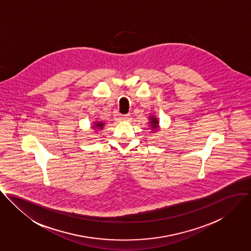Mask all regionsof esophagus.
Listing matches in <instances>:
<instances>
[{"mask_svg":"<svg viewBox=\"0 0 251 251\" xmlns=\"http://www.w3.org/2000/svg\"><path fill=\"white\" fill-rule=\"evenodd\" d=\"M120 120L122 121H130L131 120V114H125V115H122L120 116Z\"/></svg>","mask_w":251,"mask_h":251,"instance_id":"esophagus-1","label":"esophagus"}]
</instances>
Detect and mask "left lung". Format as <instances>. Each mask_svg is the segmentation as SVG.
I'll use <instances>...</instances> for the list:
<instances>
[{
    "mask_svg": "<svg viewBox=\"0 0 251 251\" xmlns=\"http://www.w3.org/2000/svg\"><path fill=\"white\" fill-rule=\"evenodd\" d=\"M149 123H150V127L154 130H157V128L159 127V121L158 119L154 116V115H150L149 116Z\"/></svg>",
    "mask_w": 251,
    "mask_h": 251,
    "instance_id": "8db88e82",
    "label": "left lung"
}]
</instances>
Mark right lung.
Wrapping results in <instances>:
<instances>
[{
	"instance_id": "right-lung-1",
	"label": "right lung",
	"mask_w": 251,
	"mask_h": 251,
	"mask_svg": "<svg viewBox=\"0 0 251 251\" xmlns=\"http://www.w3.org/2000/svg\"><path fill=\"white\" fill-rule=\"evenodd\" d=\"M103 127H104V123L103 122H100V121H96V122H94V125H93V129H99V130H101V129H103Z\"/></svg>"
}]
</instances>
